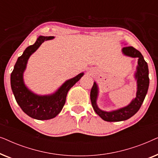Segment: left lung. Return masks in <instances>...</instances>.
<instances>
[{"label":"left lung","mask_w":158,"mask_h":158,"mask_svg":"<svg viewBox=\"0 0 158 158\" xmlns=\"http://www.w3.org/2000/svg\"><path fill=\"white\" fill-rule=\"evenodd\" d=\"M122 53L128 57L138 59L135 77L137 81V88L136 97L127 106L121 108L111 111H103L99 109L97 105V98L98 95V87L96 82L90 90V101L94 111L100 117L106 122H121L131 118L135 115L141 107L148 93L150 79H149V70L148 63L144 60L143 56L139 51L133 47H125L122 49Z\"/></svg>","instance_id":"left-lung-1"}]
</instances>
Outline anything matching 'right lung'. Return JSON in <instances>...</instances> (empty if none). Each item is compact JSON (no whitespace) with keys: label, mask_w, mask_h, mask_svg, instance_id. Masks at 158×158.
<instances>
[{"label":"right lung","mask_w":158,"mask_h":158,"mask_svg":"<svg viewBox=\"0 0 158 158\" xmlns=\"http://www.w3.org/2000/svg\"><path fill=\"white\" fill-rule=\"evenodd\" d=\"M52 39L54 36H39L36 42L28 47L22 55L18 58L10 75V85L17 103L25 114L38 120L51 119L59 114L65 103L69 90L84 75L81 73L68 80L50 95H37L26 86L23 81V73L27 68L28 60L43 42Z\"/></svg>","instance_id":"1"}]
</instances>
